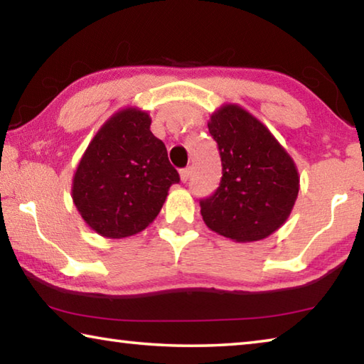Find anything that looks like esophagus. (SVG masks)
Wrapping results in <instances>:
<instances>
[{
	"instance_id": "1",
	"label": "esophagus",
	"mask_w": 364,
	"mask_h": 364,
	"mask_svg": "<svg viewBox=\"0 0 364 364\" xmlns=\"http://www.w3.org/2000/svg\"><path fill=\"white\" fill-rule=\"evenodd\" d=\"M191 173H193V168H191V167L180 170V178H181V181H183V183H186V181L189 180V178H191Z\"/></svg>"
}]
</instances>
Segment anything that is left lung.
<instances>
[{"label":"left lung","instance_id":"8db88e82","mask_svg":"<svg viewBox=\"0 0 364 364\" xmlns=\"http://www.w3.org/2000/svg\"><path fill=\"white\" fill-rule=\"evenodd\" d=\"M208 132L218 144L223 176L217 191L200 199L205 225L236 242L268 237L284 225L297 199L300 178L292 157L237 104L213 112Z\"/></svg>","mask_w":364,"mask_h":364}]
</instances>
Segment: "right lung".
I'll return each instance as SVG.
<instances>
[{
	"label": "right lung",
	"mask_w": 364,
	"mask_h": 364,
	"mask_svg": "<svg viewBox=\"0 0 364 364\" xmlns=\"http://www.w3.org/2000/svg\"><path fill=\"white\" fill-rule=\"evenodd\" d=\"M180 175L167 147L151 132V117L122 109L86 147L72 184L85 223L104 237L133 236L149 226Z\"/></svg>",
	"instance_id": "right-lung-1"
}]
</instances>
